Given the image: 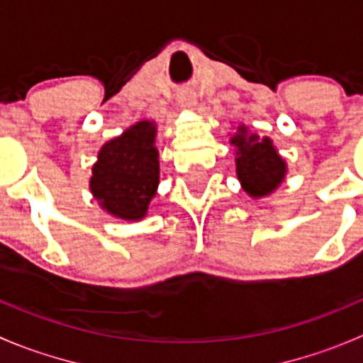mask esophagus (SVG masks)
I'll list each match as a JSON object with an SVG mask.
<instances>
[{
	"label": "esophagus",
	"instance_id": "esophagus-1",
	"mask_svg": "<svg viewBox=\"0 0 363 363\" xmlns=\"http://www.w3.org/2000/svg\"><path fill=\"white\" fill-rule=\"evenodd\" d=\"M179 104H181L182 107H186V108H195L199 101H196L195 94H191V93H182L181 96H179Z\"/></svg>",
	"mask_w": 363,
	"mask_h": 363
}]
</instances>
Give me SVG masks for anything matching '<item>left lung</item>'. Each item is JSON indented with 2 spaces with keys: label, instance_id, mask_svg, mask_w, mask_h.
I'll return each mask as SVG.
<instances>
[{
  "label": "left lung",
  "instance_id": "left-lung-1",
  "mask_svg": "<svg viewBox=\"0 0 363 363\" xmlns=\"http://www.w3.org/2000/svg\"><path fill=\"white\" fill-rule=\"evenodd\" d=\"M232 144L239 147L235 160L237 175L251 196L269 195L283 182L286 163L269 138L259 140L258 135H247L246 128L240 126Z\"/></svg>",
  "mask_w": 363,
  "mask_h": 363
}]
</instances>
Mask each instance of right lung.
Instances as JSON below:
<instances>
[{
    "mask_svg": "<svg viewBox=\"0 0 363 363\" xmlns=\"http://www.w3.org/2000/svg\"><path fill=\"white\" fill-rule=\"evenodd\" d=\"M155 124L142 121L107 142L93 167L91 191L101 207L121 219H140L160 179Z\"/></svg>",
    "mask_w": 363,
    "mask_h": 363,
    "instance_id": "right-lung-1",
    "label": "right lung"
}]
</instances>
